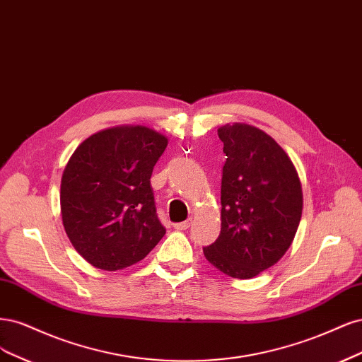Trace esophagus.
Returning <instances> with one entry per match:
<instances>
[{
	"mask_svg": "<svg viewBox=\"0 0 362 362\" xmlns=\"http://www.w3.org/2000/svg\"><path fill=\"white\" fill-rule=\"evenodd\" d=\"M191 227V221H183V223L174 224V228L176 230H188Z\"/></svg>",
	"mask_w": 362,
	"mask_h": 362,
	"instance_id": "esophagus-1",
	"label": "esophagus"
}]
</instances>
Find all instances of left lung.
<instances>
[{"instance_id":"obj_1","label":"left lung","mask_w":362,"mask_h":362,"mask_svg":"<svg viewBox=\"0 0 362 362\" xmlns=\"http://www.w3.org/2000/svg\"><path fill=\"white\" fill-rule=\"evenodd\" d=\"M227 156L221 180V233L203 248L223 274L248 279L274 266L293 242L302 215L298 171L272 136L257 127L221 126Z\"/></svg>"}]
</instances>
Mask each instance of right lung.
Returning <instances> with one entry per match:
<instances>
[{
	"label": "right lung",
	"mask_w": 362,
	"mask_h": 362,
	"mask_svg": "<svg viewBox=\"0 0 362 362\" xmlns=\"http://www.w3.org/2000/svg\"><path fill=\"white\" fill-rule=\"evenodd\" d=\"M168 139L146 126H117L81 143L63 171L67 238L95 267L119 271L164 238L150 177Z\"/></svg>",
	"instance_id": "add662e5"
}]
</instances>
